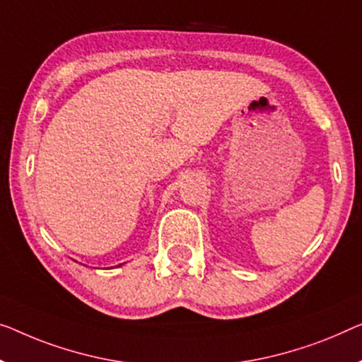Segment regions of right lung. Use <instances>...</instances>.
<instances>
[{
    "mask_svg": "<svg viewBox=\"0 0 362 362\" xmlns=\"http://www.w3.org/2000/svg\"><path fill=\"white\" fill-rule=\"evenodd\" d=\"M118 267H122V265H118Z\"/></svg>",
    "mask_w": 362,
    "mask_h": 362,
    "instance_id": "obj_1",
    "label": "right lung"
}]
</instances>
